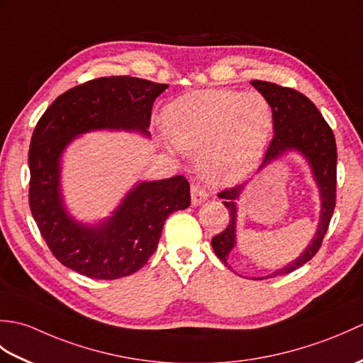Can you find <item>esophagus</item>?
I'll return each instance as SVG.
<instances>
[{"label": "esophagus", "mask_w": 363, "mask_h": 363, "mask_svg": "<svg viewBox=\"0 0 363 363\" xmlns=\"http://www.w3.org/2000/svg\"><path fill=\"white\" fill-rule=\"evenodd\" d=\"M190 195H191V206L203 204L206 199H207V196H209V195H207V191L201 186H198V184H195V186H191Z\"/></svg>", "instance_id": "1"}]
</instances>
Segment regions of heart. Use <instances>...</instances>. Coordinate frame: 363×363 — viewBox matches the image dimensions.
<instances>
[{
	"instance_id": "b5f03b06",
	"label": "heart",
	"mask_w": 363,
	"mask_h": 363,
	"mask_svg": "<svg viewBox=\"0 0 363 363\" xmlns=\"http://www.w3.org/2000/svg\"><path fill=\"white\" fill-rule=\"evenodd\" d=\"M162 123L177 150L199 152L207 181L228 186L251 173L264 157L273 129L267 99L250 91H191L169 103Z\"/></svg>"
}]
</instances>
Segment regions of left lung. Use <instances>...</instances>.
Listing matches in <instances>:
<instances>
[{
  "label": "left lung",
  "instance_id": "1",
  "mask_svg": "<svg viewBox=\"0 0 363 363\" xmlns=\"http://www.w3.org/2000/svg\"><path fill=\"white\" fill-rule=\"evenodd\" d=\"M251 86L260 91L262 96L272 106L274 129V137L268 146L264 162L259 167L257 173L265 169L268 165L274 164V162L281 160L285 154L296 152L309 165L315 186H317L320 194L318 228L315 230L311 243L290 264L277 268L276 272L267 276L257 277V279H268V277L295 272L296 268L309 262L320 250L335 207L337 145L333 129L329 128L326 120L323 118V115L317 109V106L309 98L296 90L281 87L273 82L251 81ZM245 187L246 184L218 194V196L223 199V204L229 211V225L221 234L212 238V248L217 257L230 269H233V267L229 265L228 259L237 245V201L240 199Z\"/></svg>",
  "mask_w": 363,
  "mask_h": 363
}]
</instances>
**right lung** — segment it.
<instances>
[{
	"mask_svg": "<svg viewBox=\"0 0 363 363\" xmlns=\"http://www.w3.org/2000/svg\"><path fill=\"white\" fill-rule=\"evenodd\" d=\"M168 89L130 76L98 78L67 90L38 120L29 148V207L60 264L91 279L138 272L157 250L164 223L190 206L184 176L138 181L109 217L76 220L62 195V159L76 138L94 130H125L150 138L151 109Z\"/></svg>",
	"mask_w": 363,
	"mask_h": 363,
	"instance_id": "obj_1",
	"label": "right lung"
}]
</instances>
